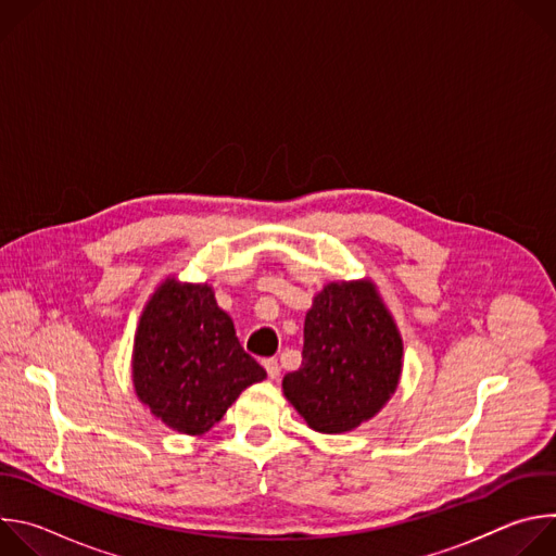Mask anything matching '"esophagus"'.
<instances>
[{"label":"esophagus","mask_w":556,"mask_h":556,"mask_svg":"<svg viewBox=\"0 0 556 556\" xmlns=\"http://www.w3.org/2000/svg\"><path fill=\"white\" fill-rule=\"evenodd\" d=\"M262 365H264V369L268 371V378H279V371H281V367H279V363H277V358H264L262 361Z\"/></svg>","instance_id":"1"}]
</instances>
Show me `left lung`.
I'll return each mask as SVG.
<instances>
[{
  "label": "left lung",
  "mask_w": 556,
  "mask_h": 556,
  "mask_svg": "<svg viewBox=\"0 0 556 556\" xmlns=\"http://www.w3.org/2000/svg\"><path fill=\"white\" fill-rule=\"evenodd\" d=\"M403 367V341L369 281L330 283L303 326V363L283 393L321 433L352 431L389 401Z\"/></svg>",
  "instance_id": "8db88e82"
}]
</instances>
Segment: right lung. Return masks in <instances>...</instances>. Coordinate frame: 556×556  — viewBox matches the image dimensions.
<instances>
[{
    "instance_id": "add662e5",
    "label": "right lung",
    "mask_w": 556,
    "mask_h": 556,
    "mask_svg": "<svg viewBox=\"0 0 556 556\" xmlns=\"http://www.w3.org/2000/svg\"><path fill=\"white\" fill-rule=\"evenodd\" d=\"M266 369L244 352L208 286L167 281L140 316L134 343L138 399L167 427L200 435Z\"/></svg>"
}]
</instances>
